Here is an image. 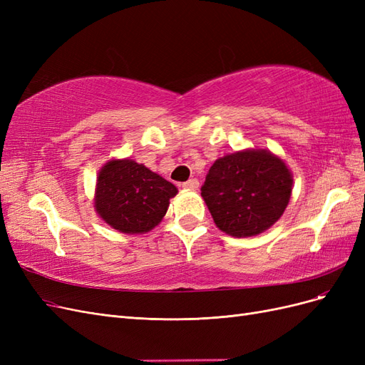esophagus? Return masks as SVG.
I'll use <instances>...</instances> for the list:
<instances>
[{
  "label": "esophagus",
  "mask_w": 365,
  "mask_h": 365,
  "mask_svg": "<svg viewBox=\"0 0 365 365\" xmlns=\"http://www.w3.org/2000/svg\"><path fill=\"white\" fill-rule=\"evenodd\" d=\"M197 187H200V182H197V180H195V178L185 181L182 184V189H185V190H197Z\"/></svg>",
  "instance_id": "34e87169"
}]
</instances>
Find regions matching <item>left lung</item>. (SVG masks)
I'll return each mask as SVG.
<instances>
[{
    "label": "left lung",
    "instance_id": "8db88e82",
    "mask_svg": "<svg viewBox=\"0 0 365 365\" xmlns=\"http://www.w3.org/2000/svg\"><path fill=\"white\" fill-rule=\"evenodd\" d=\"M292 182V172L280 157L267 149H244L213 163L201 196L220 231L251 237L282 217Z\"/></svg>",
    "mask_w": 365,
    "mask_h": 365
}]
</instances>
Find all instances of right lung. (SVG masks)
<instances>
[{
	"label": "right lung",
	"mask_w": 365,
	"mask_h": 365,
	"mask_svg": "<svg viewBox=\"0 0 365 365\" xmlns=\"http://www.w3.org/2000/svg\"><path fill=\"white\" fill-rule=\"evenodd\" d=\"M178 189L145 164L109 160L97 175L94 208L105 224L125 235H145L168 212Z\"/></svg>",
	"instance_id": "obj_1"
}]
</instances>
